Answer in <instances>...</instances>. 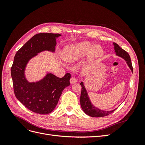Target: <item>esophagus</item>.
<instances>
[{
    "label": "esophagus",
    "instance_id": "obj_1",
    "mask_svg": "<svg viewBox=\"0 0 145 145\" xmlns=\"http://www.w3.org/2000/svg\"><path fill=\"white\" fill-rule=\"evenodd\" d=\"M77 82V80L76 79V78L72 77L71 78H70V83H71V84H73V83H75Z\"/></svg>",
    "mask_w": 145,
    "mask_h": 145
}]
</instances>
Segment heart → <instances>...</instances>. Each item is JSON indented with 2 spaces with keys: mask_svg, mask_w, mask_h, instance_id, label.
Listing matches in <instances>:
<instances>
[{
  "mask_svg": "<svg viewBox=\"0 0 145 145\" xmlns=\"http://www.w3.org/2000/svg\"><path fill=\"white\" fill-rule=\"evenodd\" d=\"M88 52H89V58H98L103 55V49L99 45L93 46V43L91 42H82L66 48L63 53V58L67 62H74L80 59Z\"/></svg>",
  "mask_w": 145,
  "mask_h": 145,
  "instance_id": "heart-1",
  "label": "heart"
}]
</instances>
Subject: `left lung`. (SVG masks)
Instances as JSON below:
<instances>
[{"mask_svg": "<svg viewBox=\"0 0 145 145\" xmlns=\"http://www.w3.org/2000/svg\"><path fill=\"white\" fill-rule=\"evenodd\" d=\"M113 45L114 46V50L116 56H118L120 57L123 59L128 65L129 68L131 70L132 72H133V68L132 66V63H131V60L130 56L129 54L124 50H123L121 48L118 44L114 42ZM80 85L82 86V91H81V95L80 98V102L81 107L83 109V111H84L85 114L87 115H88L91 117H104L106 116L109 114H110L112 112L114 111L116 109H113L111 111H103L102 109H100L97 108L95 107L94 105L92 104L91 102L89 97L87 91L85 88L84 83L83 82L80 83Z\"/></svg>", "mask_w": 145, "mask_h": 145, "instance_id": "obj_1", "label": "left lung"}]
</instances>
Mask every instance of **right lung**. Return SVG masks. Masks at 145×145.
Here are the masks:
<instances>
[{
  "label": "right lung",
  "mask_w": 145,
  "mask_h": 145,
  "mask_svg": "<svg viewBox=\"0 0 145 145\" xmlns=\"http://www.w3.org/2000/svg\"><path fill=\"white\" fill-rule=\"evenodd\" d=\"M61 36L52 33L34 35L14 56L11 69L14 94L26 108L37 114H47L54 110L63 90L70 85L71 74L67 73L59 78L48 72L40 80L29 82L25 77V68L29 60L39 52H54L56 39Z\"/></svg>",
  "instance_id": "right-lung-1"
}]
</instances>
